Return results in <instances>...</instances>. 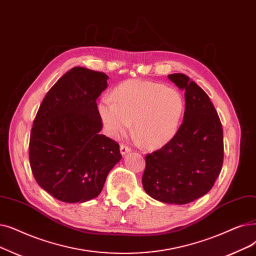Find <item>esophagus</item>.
I'll return each mask as SVG.
<instances>
[{"label": "esophagus", "instance_id": "34e87169", "mask_svg": "<svg viewBox=\"0 0 256 256\" xmlns=\"http://www.w3.org/2000/svg\"><path fill=\"white\" fill-rule=\"evenodd\" d=\"M130 150H132L130 148L126 146V144H121V146H120V152H121V154H126L130 152Z\"/></svg>", "mask_w": 256, "mask_h": 256}]
</instances>
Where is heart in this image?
I'll use <instances>...</instances> for the list:
<instances>
[{
    "label": "heart",
    "mask_w": 256,
    "mask_h": 256,
    "mask_svg": "<svg viewBox=\"0 0 256 256\" xmlns=\"http://www.w3.org/2000/svg\"><path fill=\"white\" fill-rule=\"evenodd\" d=\"M113 100L104 97L98 113L113 136L124 134L132 122V132L146 148H158L170 142L179 128L185 102L172 88L143 80H126L113 92Z\"/></svg>",
    "instance_id": "heart-1"
}]
</instances>
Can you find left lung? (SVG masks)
<instances>
[{
    "mask_svg": "<svg viewBox=\"0 0 256 256\" xmlns=\"http://www.w3.org/2000/svg\"><path fill=\"white\" fill-rule=\"evenodd\" d=\"M168 78L185 91L184 118L168 143L146 154L142 185L154 200L183 205L212 188L223 166V128L203 88L182 73Z\"/></svg>",
    "mask_w": 256,
    "mask_h": 256,
    "instance_id": "8db88e82",
    "label": "left lung"
}]
</instances>
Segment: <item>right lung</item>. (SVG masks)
<instances>
[{
  "label": "right lung",
  "mask_w": 256,
  "mask_h": 256,
  "mask_svg": "<svg viewBox=\"0 0 256 256\" xmlns=\"http://www.w3.org/2000/svg\"><path fill=\"white\" fill-rule=\"evenodd\" d=\"M108 76L74 66L50 88L31 128L29 160L38 184L64 203L90 201L102 192L120 161L119 144L100 135L96 99Z\"/></svg>",
  "instance_id": "right-lung-1"
}]
</instances>
